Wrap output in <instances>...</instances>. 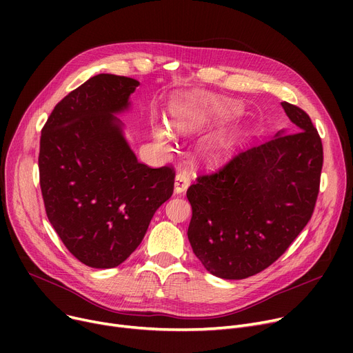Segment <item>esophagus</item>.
<instances>
[{
	"label": "esophagus",
	"instance_id": "34e87169",
	"mask_svg": "<svg viewBox=\"0 0 353 353\" xmlns=\"http://www.w3.org/2000/svg\"><path fill=\"white\" fill-rule=\"evenodd\" d=\"M190 184V177L186 172H179L176 174V179H174V192L177 194L186 192V189L189 188Z\"/></svg>",
	"mask_w": 353,
	"mask_h": 353
}]
</instances>
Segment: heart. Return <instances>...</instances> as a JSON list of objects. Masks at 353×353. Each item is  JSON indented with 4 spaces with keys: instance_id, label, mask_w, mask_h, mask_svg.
Returning a JSON list of instances; mask_svg holds the SVG:
<instances>
[{
    "instance_id": "1",
    "label": "heart",
    "mask_w": 353,
    "mask_h": 353,
    "mask_svg": "<svg viewBox=\"0 0 353 353\" xmlns=\"http://www.w3.org/2000/svg\"><path fill=\"white\" fill-rule=\"evenodd\" d=\"M233 113V107L225 101L212 100V99H203L199 101L184 104L181 110V116L170 123L172 130L177 133H188L192 130L208 123L210 119L214 117H228ZM154 137L160 143L167 141V134L164 130L156 127L154 128ZM234 147V139L232 136H220L212 140L208 147L205 156L213 161L225 159Z\"/></svg>"
}]
</instances>
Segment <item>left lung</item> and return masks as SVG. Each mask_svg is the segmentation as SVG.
<instances>
[{"instance_id": "left-lung-1", "label": "left lung", "mask_w": 353, "mask_h": 353, "mask_svg": "<svg viewBox=\"0 0 353 353\" xmlns=\"http://www.w3.org/2000/svg\"><path fill=\"white\" fill-rule=\"evenodd\" d=\"M290 131L236 154L188 189L189 242L201 265L221 279H246L276 262L299 236L316 205L323 147L310 117L283 101Z\"/></svg>"}]
</instances>
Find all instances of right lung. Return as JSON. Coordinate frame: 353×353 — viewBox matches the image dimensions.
<instances>
[{"mask_svg":"<svg viewBox=\"0 0 353 353\" xmlns=\"http://www.w3.org/2000/svg\"><path fill=\"white\" fill-rule=\"evenodd\" d=\"M134 79L99 74L54 107L40 139V186L51 226L90 268L132 254L156 210L169 200L174 170L137 161L114 116L127 110Z\"/></svg>","mask_w":353,"mask_h":353,"instance_id":"obj_1","label":"right lung"}]
</instances>
